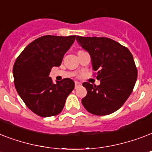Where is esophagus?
Here are the masks:
<instances>
[{"label":"esophagus","instance_id":"esophagus-1","mask_svg":"<svg viewBox=\"0 0 152 152\" xmlns=\"http://www.w3.org/2000/svg\"><path fill=\"white\" fill-rule=\"evenodd\" d=\"M80 86H81V83L80 82H78V81H76L75 82V88H77Z\"/></svg>","mask_w":152,"mask_h":152}]
</instances>
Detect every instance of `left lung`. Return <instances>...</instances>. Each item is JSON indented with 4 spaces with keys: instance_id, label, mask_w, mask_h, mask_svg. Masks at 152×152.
I'll use <instances>...</instances> for the list:
<instances>
[{
    "instance_id": "8db88e82",
    "label": "left lung",
    "mask_w": 152,
    "mask_h": 152,
    "mask_svg": "<svg viewBox=\"0 0 152 152\" xmlns=\"http://www.w3.org/2000/svg\"><path fill=\"white\" fill-rule=\"evenodd\" d=\"M78 43L91 55L97 71L99 86L84 82L87 95L82 104L89 113L108 115L120 109L131 95L137 79V69L129 49L104 37H76Z\"/></svg>"
}]
</instances>
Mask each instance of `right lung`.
Wrapping results in <instances>:
<instances>
[{
    "mask_svg": "<svg viewBox=\"0 0 152 152\" xmlns=\"http://www.w3.org/2000/svg\"><path fill=\"white\" fill-rule=\"evenodd\" d=\"M76 35H45L31 42L13 66L15 89L28 108L40 117L59 114L75 83L69 78L53 83L51 69L60 66Z\"/></svg>",
    "mask_w": 152,
    "mask_h": 152,
    "instance_id": "add662e5",
    "label": "right lung"
}]
</instances>
